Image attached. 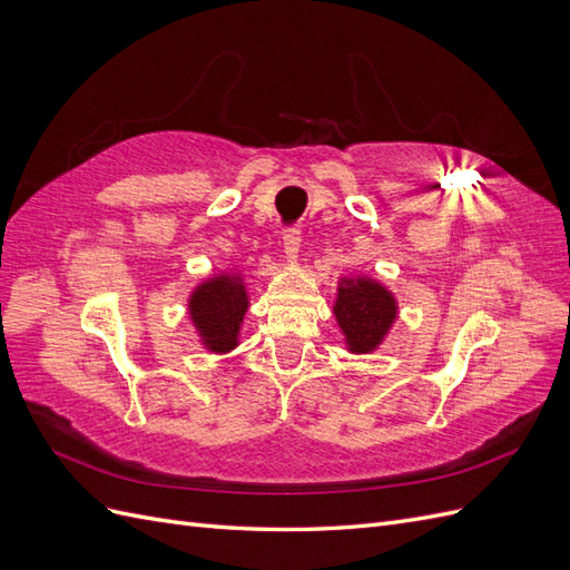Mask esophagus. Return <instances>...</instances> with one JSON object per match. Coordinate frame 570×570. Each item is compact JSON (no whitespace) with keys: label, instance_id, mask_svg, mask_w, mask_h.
Returning <instances> with one entry per match:
<instances>
[{"label":"esophagus","instance_id":"obj_1","mask_svg":"<svg viewBox=\"0 0 570 570\" xmlns=\"http://www.w3.org/2000/svg\"><path fill=\"white\" fill-rule=\"evenodd\" d=\"M299 243H302V230L299 226H289L283 230V247L289 262H295L297 254H299Z\"/></svg>","mask_w":570,"mask_h":570}]
</instances>
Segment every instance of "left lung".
Masks as SVG:
<instances>
[{
    "label": "left lung",
    "mask_w": 570,
    "mask_h": 570,
    "mask_svg": "<svg viewBox=\"0 0 570 570\" xmlns=\"http://www.w3.org/2000/svg\"><path fill=\"white\" fill-rule=\"evenodd\" d=\"M335 318L347 337L350 352H373L396 318V304L390 292L375 281H342L335 302Z\"/></svg>",
    "instance_id": "8db88e82"
}]
</instances>
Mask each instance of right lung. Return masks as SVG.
<instances>
[{
  "label": "right lung",
  "mask_w": 570,
  "mask_h": 570,
  "mask_svg": "<svg viewBox=\"0 0 570 570\" xmlns=\"http://www.w3.org/2000/svg\"><path fill=\"white\" fill-rule=\"evenodd\" d=\"M247 292L243 281L233 275H216L199 285L189 297V316L206 347L212 352H230L237 344L239 323L247 312Z\"/></svg>",
  "instance_id": "add662e5"
}]
</instances>
